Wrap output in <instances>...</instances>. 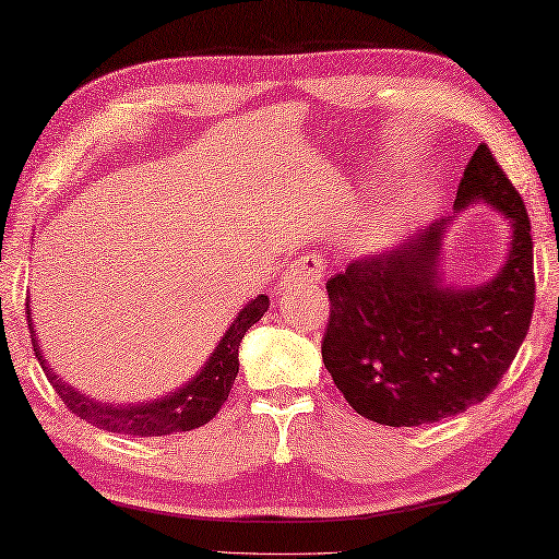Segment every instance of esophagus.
<instances>
[{"label":"esophagus","instance_id":"34e87169","mask_svg":"<svg viewBox=\"0 0 559 559\" xmlns=\"http://www.w3.org/2000/svg\"><path fill=\"white\" fill-rule=\"evenodd\" d=\"M324 274V260L319 254H305V258L297 260L292 267L285 272L280 287H309L317 285Z\"/></svg>","mask_w":559,"mask_h":559}]
</instances>
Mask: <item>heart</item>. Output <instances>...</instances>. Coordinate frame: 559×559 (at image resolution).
Returning a JSON list of instances; mask_svg holds the SVG:
<instances>
[{
	"label": "heart",
	"instance_id": "1",
	"mask_svg": "<svg viewBox=\"0 0 559 559\" xmlns=\"http://www.w3.org/2000/svg\"><path fill=\"white\" fill-rule=\"evenodd\" d=\"M391 225H393V213H389V210L386 213H377L371 215L369 225H366V235H369L371 242L381 240V237L391 230Z\"/></svg>",
	"mask_w": 559,
	"mask_h": 559
}]
</instances>
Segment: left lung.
Wrapping results in <instances>:
<instances>
[{
  "label": "left lung",
  "instance_id": "1",
  "mask_svg": "<svg viewBox=\"0 0 559 559\" xmlns=\"http://www.w3.org/2000/svg\"><path fill=\"white\" fill-rule=\"evenodd\" d=\"M473 203L492 205L512 227L506 264L480 287L441 282L448 217L326 282L332 314L322 359L364 418L399 428L459 416L498 386L527 336L535 307L530 217L486 143L471 155L453 207Z\"/></svg>",
  "mask_w": 559,
  "mask_h": 559
}]
</instances>
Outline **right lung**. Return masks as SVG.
Listing matches in <instances>:
<instances>
[{"mask_svg":"<svg viewBox=\"0 0 559 559\" xmlns=\"http://www.w3.org/2000/svg\"><path fill=\"white\" fill-rule=\"evenodd\" d=\"M270 299L260 295L237 312L235 322L230 329L223 334V340L215 346V352L210 354L203 369H200L193 379H190L186 386L173 391L170 396H160L155 401H143V404H104V401L86 399L84 393H79L67 381H61L57 373L49 369L47 359L39 349V342H36L34 326H32V309L29 301H26V319H29V332H32V346L36 359H39L44 373L51 381L53 391L59 393V399L67 404L71 414L79 418L88 420L91 426L104 428L108 433H123V436H170L180 431H193V428L205 426L210 418H215L219 406L227 401V393H230L237 369H240V361H237V349H240V342L247 329L258 324L262 314L267 312Z\"/></svg>","mask_w":559,"mask_h":559,"instance_id":"1","label":"right lung"}]
</instances>
